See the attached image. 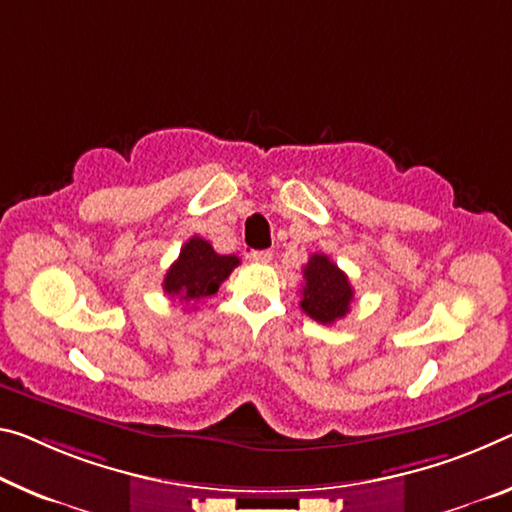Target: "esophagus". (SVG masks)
Wrapping results in <instances>:
<instances>
[{
	"mask_svg": "<svg viewBox=\"0 0 512 512\" xmlns=\"http://www.w3.org/2000/svg\"><path fill=\"white\" fill-rule=\"evenodd\" d=\"M250 259L257 264H269L273 259V253L271 250H253V253H250Z\"/></svg>",
	"mask_w": 512,
	"mask_h": 512,
	"instance_id": "obj_1",
	"label": "esophagus"
}]
</instances>
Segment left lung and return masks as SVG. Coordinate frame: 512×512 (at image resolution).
I'll use <instances>...</instances> for the list:
<instances>
[{"label":"left lung","instance_id":"obj_1","mask_svg":"<svg viewBox=\"0 0 512 512\" xmlns=\"http://www.w3.org/2000/svg\"><path fill=\"white\" fill-rule=\"evenodd\" d=\"M303 300L300 310L310 319L330 326L351 312L353 287L348 275L328 255H312L303 269Z\"/></svg>","mask_w":512,"mask_h":512}]
</instances>
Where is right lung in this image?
<instances>
[{"label": "right lung", "mask_w": 512, "mask_h": 512, "mask_svg": "<svg viewBox=\"0 0 512 512\" xmlns=\"http://www.w3.org/2000/svg\"><path fill=\"white\" fill-rule=\"evenodd\" d=\"M234 266H239L237 255H218L212 243L202 237H191L168 269L164 291L180 303H200L202 298L216 294L221 282L230 278Z\"/></svg>", "instance_id": "1"}]
</instances>
